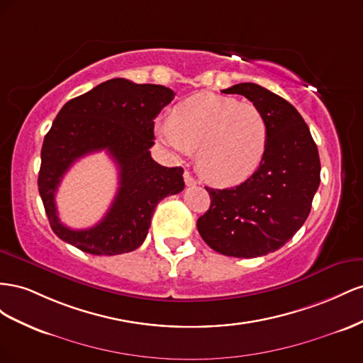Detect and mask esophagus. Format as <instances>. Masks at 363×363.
<instances>
[{
    "mask_svg": "<svg viewBox=\"0 0 363 363\" xmlns=\"http://www.w3.org/2000/svg\"><path fill=\"white\" fill-rule=\"evenodd\" d=\"M184 181H185V185H189V187H191V185H196L198 184V181H196L190 172H184Z\"/></svg>",
    "mask_w": 363,
    "mask_h": 363,
    "instance_id": "34e87169",
    "label": "esophagus"
}]
</instances>
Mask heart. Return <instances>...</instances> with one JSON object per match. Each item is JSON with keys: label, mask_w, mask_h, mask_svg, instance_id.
<instances>
[{"label": "heart", "mask_w": 363, "mask_h": 363, "mask_svg": "<svg viewBox=\"0 0 363 363\" xmlns=\"http://www.w3.org/2000/svg\"><path fill=\"white\" fill-rule=\"evenodd\" d=\"M165 146L179 157L198 150L196 165L216 187H233L260 167L269 141L267 121L252 103L202 92L181 101L157 124Z\"/></svg>", "instance_id": "1"}]
</instances>
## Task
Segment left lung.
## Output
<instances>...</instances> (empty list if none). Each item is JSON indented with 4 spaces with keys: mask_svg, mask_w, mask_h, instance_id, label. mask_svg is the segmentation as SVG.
<instances>
[{
    "mask_svg": "<svg viewBox=\"0 0 363 363\" xmlns=\"http://www.w3.org/2000/svg\"><path fill=\"white\" fill-rule=\"evenodd\" d=\"M225 94H240L262 111L269 141L257 172L233 189H208L210 210L198 231L216 252L254 258L279 250L295 235L312 208L320 162L312 133L283 97L257 84H239Z\"/></svg>",
    "mask_w": 363,
    "mask_h": 363,
    "instance_id": "8db88e82",
    "label": "left lung"
}]
</instances>
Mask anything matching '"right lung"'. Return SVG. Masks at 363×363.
<instances>
[{
	"label": "right lung",
	"mask_w": 363,
	"mask_h": 363,
	"mask_svg": "<svg viewBox=\"0 0 363 363\" xmlns=\"http://www.w3.org/2000/svg\"><path fill=\"white\" fill-rule=\"evenodd\" d=\"M162 85L111 79L65 103L44 138L38 176L39 194L51 230L77 250L118 255L146 240L152 216L165 196L184 190L182 167H164L150 157L153 120L173 100ZM106 150L118 164L119 190L106 217L92 228L60 224L54 196L70 165L85 154Z\"/></svg>",
	"instance_id": "right-lung-1"
}]
</instances>
